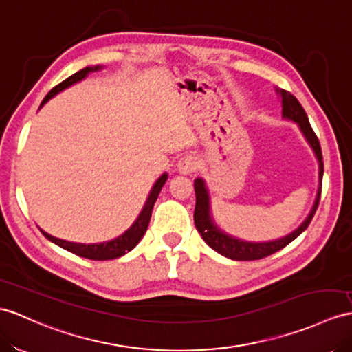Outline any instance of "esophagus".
<instances>
[{
    "mask_svg": "<svg viewBox=\"0 0 352 352\" xmlns=\"http://www.w3.org/2000/svg\"><path fill=\"white\" fill-rule=\"evenodd\" d=\"M177 170L181 175H192L197 170V158L192 155H186L179 160Z\"/></svg>",
    "mask_w": 352,
    "mask_h": 352,
    "instance_id": "34e87169",
    "label": "esophagus"
}]
</instances>
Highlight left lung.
I'll return each mask as SVG.
<instances>
[{"instance_id":"obj_1","label":"left lung","mask_w":352,"mask_h":352,"mask_svg":"<svg viewBox=\"0 0 352 352\" xmlns=\"http://www.w3.org/2000/svg\"><path fill=\"white\" fill-rule=\"evenodd\" d=\"M276 92L280 94V97H282V116L287 119H291V121L298 124V126L302 128V131L306 137V140L309 142V144L312 146L316 158H318L320 190H318V194H316V199H315L314 208L309 213V217H307L303 224L300 226L297 230H294L293 233L285 236V237H282V239H278V241L252 243V242L241 241V239L231 237L217 227V224L213 222V218L210 215V203H209L208 188L204 186V181L201 177H197L194 181V190H195L194 222H195V227H197V230H199V233L201 234L203 241L208 243L213 251H217L224 256H228V258H231V260H237V261L260 260V258H264V256H269L272 254L278 252L279 250H282V248H285L288 243L293 242L296 237L302 234L303 231L307 228V226L311 224V221L315 215L316 209H318V204L321 200L324 162H322V152H321L318 137H316V134L312 130L305 109L302 107V104H300L298 100L293 96V94L285 91V89H276Z\"/></svg>"}]
</instances>
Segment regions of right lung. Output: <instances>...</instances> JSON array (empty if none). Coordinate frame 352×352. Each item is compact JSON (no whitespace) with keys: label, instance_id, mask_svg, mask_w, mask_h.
<instances>
[{"label":"right lung","instance_id":"add662e5","mask_svg":"<svg viewBox=\"0 0 352 352\" xmlns=\"http://www.w3.org/2000/svg\"><path fill=\"white\" fill-rule=\"evenodd\" d=\"M100 65H96V67H87V68H82L80 72L74 73L73 76L67 77V79L64 82H61L59 85H56V87L50 91L47 96L45 97V100H43L41 106L46 104V102L52 98L54 96H56V94L59 91H63L65 88L70 87V85L76 83L82 80L83 77H87L91 72H97L100 70ZM40 106V107H41ZM167 181V175L164 173L162 175L158 181L155 182V185H153L152 191L149 194V199L146 200V204H144L143 210L140 212L139 218L135 219L134 224L128 228L125 233L122 236H119L116 239H113V241L110 242H104V243H94V245H82V243H73V242H67V241H61V239H56L54 236H50L47 233H45V231H41L43 236H45L46 239H49L50 242L56 243L58 246L64 248V250L70 251L76 255L79 256H83V258H89V260H97V261H101V260H113V258H118V256H122L124 254L130 252L133 248L140 242V239L143 237V234L146 233L148 230V226H149V221H151V217H152V209H153V204H155L157 199H158V194L161 191L162 185L166 184Z\"/></svg>","mask_w":352,"mask_h":352}]
</instances>
